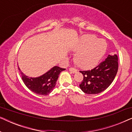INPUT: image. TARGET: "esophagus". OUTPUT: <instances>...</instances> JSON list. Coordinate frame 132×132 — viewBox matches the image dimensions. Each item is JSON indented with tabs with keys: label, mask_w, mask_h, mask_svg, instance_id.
Returning <instances> with one entry per match:
<instances>
[{
	"label": "esophagus",
	"mask_w": 132,
	"mask_h": 132,
	"mask_svg": "<svg viewBox=\"0 0 132 132\" xmlns=\"http://www.w3.org/2000/svg\"><path fill=\"white\" fill-rule=\"evenodd\" d=\"M69 71L71 72V73H76V72H77V70L75 69V68H73V67H71V68H69Z\"/></svg>",
	"instance_id": "obj_1"
}]
</instances>
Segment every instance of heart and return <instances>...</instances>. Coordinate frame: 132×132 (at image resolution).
Returning a JSON list of instances; mask_svg holds the SVG:
<instances>
[{
  "label": "heart",
  "instance_id": "b5f03b06",
  "mask_svg": "<svg viewBox=\"0 0 132 132\" xmlns=\"http://www.w3.org/2000/svg\"><path fill=\"white\" fill-rule=\"evenodd\" d=\"M107 44L103 39H97L93 35L82 36L73 48V51L77 53L75 62L84 69L93 68L102 59Z\"/></svg>",
  "mask_w": 132,
  "mask_h": 132
}]
</instances>
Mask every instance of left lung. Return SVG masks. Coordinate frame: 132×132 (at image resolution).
Here are the masks:
<instances>
[{
    "mask_svg": "<svg viewBox=\"0 0 132 132\" xmlns=\"http://www.w3.org/2000/svg\"><path fill=\"white\" fill-rule=\"evenodd\" d=\"M118 68L117 55H109L105 60L91 70L80 71L84 76V79L79 85L80 89L88 94L102 93L114 80Z\"/></svg>",
    "mask_w": 132,
    "mask_h": 132,
    "instance_id": "1",
    "label": "left lung"
}]
</instances>
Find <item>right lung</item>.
<instances>
[{"label": "right lung", "mask_w": 132, "mask_h": 132, "mask_svg": "<svg viewBox=\"0 0 132 132\" xmlns=\"http://www.w3.org/2000/svg\"><path fill=\"white\" fill-rule=\"evenodd\" d=\"M19 69L21 75L22 80L29 89L34 93L39 95H48L55 88L59 75L65 68L55 66L47 72L38 77H30L27 76Z\"/></svg>", "instance_id": "1"}]
</instances>
